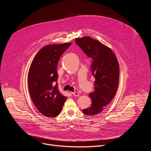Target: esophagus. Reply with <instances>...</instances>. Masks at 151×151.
<instances>
[{"mask_svg": "<svg viewBox=\"0 0 151 151\" xmlns=\"http://www.w3.org/2000/svg\"><path fill=\"white\" fill-rule=\"evenodd\" d=\"M71 93H72V95H73L75 96H79V94L77 92H71Z\"/></svg>", "mask_w": 151, "mask_h": 151, "instance_id": "1", "label": "esophagus"}]
</instances>
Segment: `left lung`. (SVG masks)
I'll list each match as a JSON object with an SVG mask.
<instances>
[{"label": "left lung", "instance_id": "1", "mask_svg": "<svg viewBox=\"0 0 151 151\" xmlns=\"http://www.w3.org/2000/svg\"><path fill=\"white\" fill-rule=\"evenodd\" d=\"M75 42L87 57L93 59L90 68L96 79L94 91L89 94L92 103L82 111L88 116L96 115L103 111L116 94L119 83V64L112 50L97 40L87 36L77 38Z\"/></svg>", "mask_w": 151, "mask_h": 151}]
</instances>
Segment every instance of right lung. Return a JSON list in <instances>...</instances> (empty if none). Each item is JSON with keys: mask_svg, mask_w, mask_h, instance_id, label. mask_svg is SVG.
<instances>
[{"mask_svg": "<svg viewBox=\"0 0 151 151\" xmlns=\"http://www.w3.org/2000/svg\"><path fill=\"white\" fill-rule=\"evenodd\" d=\"M71 43L49 45L34 57L29 68L27 82L30 95L37 109L48 118L58 116L67 97L59 91L57 64Z\"/></svg>", "mask_w": 151, "mask_h": 151, "instance_id": "add662e5", "label": "right lung"}]
</instances>
